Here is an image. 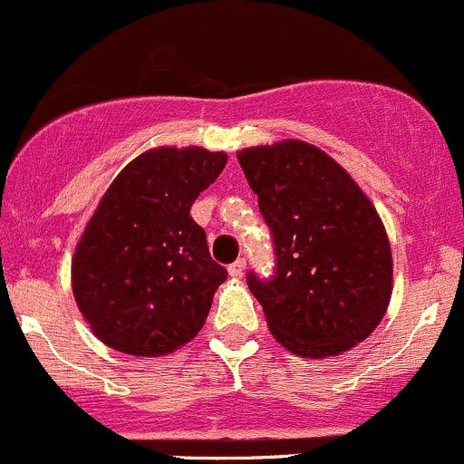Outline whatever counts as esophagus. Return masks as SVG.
Listing matches in <instances>:
<instances>
[{"label": "esophagus", "mask_w": 464, "mask_h": 464, "mask_svg": "<svg viewBox=\"0 0 464 464\" xmlns=\"http://www.w3.org/2000/svg\"><path fill=\"white\" fill-rule=\"evenodd\" d=\"M243 270H246V259H243V256H241V259L234 261V264L227 266V273H230L232 277H241Z\"/></svg>", "instance_id": "34e87169"}]
</instances>
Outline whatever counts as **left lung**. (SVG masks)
<instances>
[{"mask_svg": "<svg viewBox=\"0 0 464 464\" xmlns=\"http://www.w3.org/2000/svg\"><path fill=\"white\" fill-rule=\"evenodd\" d=\"M237 158L273 232L275 277L247 275L270 334L302 359L359 345L392 295V252L372 200L336 160L302 140Z\"/></svg>", "mask_w": 464, "mask_h": 464, "instance_id": "1", "label": "left lung"}]
</instances>
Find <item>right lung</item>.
<instances>
[{
    "label": "right lung",
    "mask_w": 464,
    "mask_h": 464,
    "mask_svg": "<svg viewBox=\"0 0 464 464\" xmlns=\"http://www.w3.org/2000/svg\"><path fill=\"white\" fill-rule=\"evenodd\" d=\"M227 164L223 150L158 146L121 169L72 259L92 334L130 356H164L203 329L227 270L189 209Z\"/></svg>",
    "instance_id": "add662e5"
}]
</instances>
